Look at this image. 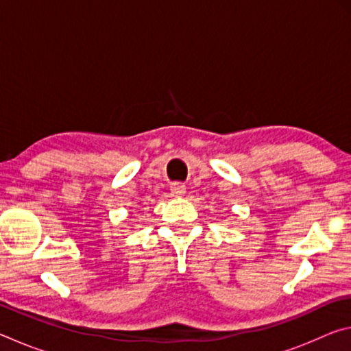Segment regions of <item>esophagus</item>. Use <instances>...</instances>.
Masks as SVG:
<instances>
[{
    "label": "esophagus",
    "mask_w": 351,
    "mask_h": 351,
    "mask_svg": "<svg viewBox=\"0 0 351 351\" xmlns=\"http://www.w3.org/2000/svg\"><path fill=\"white\" fill-rule=\"evenodd\" d=\"M170 192L173 197H182V195L186 193V186H184L182 182H171Z\"/></svg>",
    "instance_id": "34e87169"
}]
</instances>
